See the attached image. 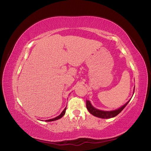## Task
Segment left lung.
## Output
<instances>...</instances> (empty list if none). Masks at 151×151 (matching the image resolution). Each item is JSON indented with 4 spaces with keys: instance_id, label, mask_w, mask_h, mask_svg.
Returning a JSON list of instances; mask_svg holds the SVG:
<instances>
[{
    "instance_id": "left-lung-1",
    "label": "left lung",
    "mask_w": 151,
    "mask_h": 151,
    "mask_svg": "<svg viewBox=\"0 0 151 151\" xmlns=\"http://www.w3.org/2000/svg\"><path fill=\"white\" fill-rule=\"evenodd\" d=\"M134 89H135V87H134ZM130 101V100H129L123 106H122L121 108L117 109V110H112V111L99 110L98 109H96L90 103V102L89 101H86V108H87L89 113L93 115H94L95 117L102 118V119H110L111 117H115L116 115H117L119 114L120 112L125 108V106L127 105V104L129 103Z\"/></svg>"
}]
</instances>
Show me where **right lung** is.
<instances>
[{"label": "right lung", "instance_id": "1", "mask_svg": "<svg viewBox=\"0 0 151 151\" xmlns=\"http://www.w3.org/2000/svg\"><path fill=\"white\" fill-rule=\"evenodd\" d=\"M65 110H66V107L65 108V109H64V110H63V111L62 112V113H61V114L60 115H58V117H55V118H53V119H49V120H46L45 121H56V120H58V119H60V118H62L63 115H64V114H65Z\"/></svg>", "mask_w": 151, "mask_h": 151}]
</instances>
